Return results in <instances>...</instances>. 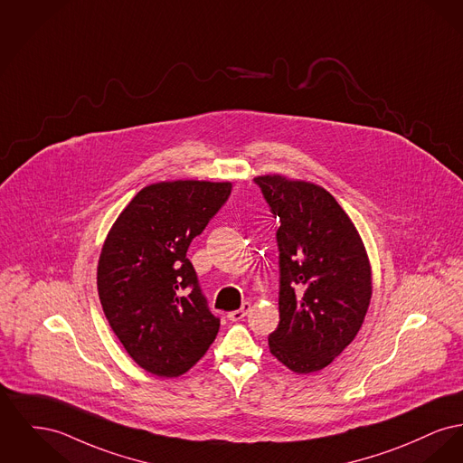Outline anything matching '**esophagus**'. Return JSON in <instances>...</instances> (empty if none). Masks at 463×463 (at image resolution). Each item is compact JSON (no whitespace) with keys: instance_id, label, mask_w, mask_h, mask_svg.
<instances>
[{"instance_id":"34e87169","label":"esophagus","mask_w":463,"mask_h":463,"mask_svg":"<svg viewBox=\"0 0 463 463\" xmlns=\"http://www.w3.org/2000/svg\"><path fill=\"white\" fill-rule=\"evenodd\" d=\"M250 302H245L240 309H236V311H231V313H227V318L231 320V322H240V320H243L246 315H248V311H250Z\"/></svg>"}]
</instances>
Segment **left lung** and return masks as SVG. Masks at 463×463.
Here are the masks:
<instances>
[{"label":"left lung","instance_id":"8db88e82","mask_svg":"<svg viewBox=\"0 0 463 463\" xmlns=\"http://www.w3.org/2000/svg\"><path fill=\"white\" fill-rule=\"evenodd\" d=\"M281 225L279 324L271 354L298 374L326 367L352 343L371 296V264L360 234L328 192L281 175L257 176Z\"/></svg>","mask_w":463,"mask_h":463}]
</instances>
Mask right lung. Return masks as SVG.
Segmentation results:
<instances>
[{
    "label": "right lung",
    "mask_w": 463,
    "mask_h": 463,
    "mask_svg": "<svg viewBox=\"0 0 463 463\" xmlns=\"http://www.w3.org/2000/svg\"><path fill=\"white\" fill-rule=\"evenodd\" d=\"M229 182L176 180L137 192L115 220L98 262V292L126 352L145 371L176 378L217 337L187 250L229 199Z\"/></svg>",
    "instance_id": "1"
}]
</instances>
